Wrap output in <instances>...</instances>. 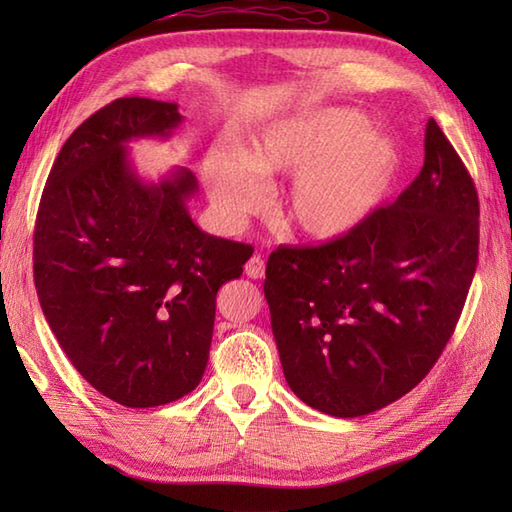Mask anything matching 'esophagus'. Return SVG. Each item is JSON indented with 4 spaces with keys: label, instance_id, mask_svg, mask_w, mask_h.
Returning <instances> with one entry per match:
<instances>
[{
    "label": "esophagus",
    "instance_id": "obj_1",
    "mask_svg": "<svg viewBox=\"0 0 512 512\" xmlns=\"http://www.w3.org/2000/svg\"><path fill=\"white\" fill-rule=\"evenodd\" d=\"M244 270H246V275H248L250 279H262L264 273H266L264 257H262V255H253V257H250L248 262H246Z\"/></svg>",
    "mask_w": 512,
    "mask_h": 512
}]
</instances>
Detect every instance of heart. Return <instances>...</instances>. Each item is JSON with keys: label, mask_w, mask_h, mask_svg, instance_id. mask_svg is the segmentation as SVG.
Segmentation results:
<instances>
[{"label": "heart", "mask_w": 512, "mask_h": 512, "mask_svg": "<svg viewBox=\"0 0 512 512\" xmlns=\"http://www.w3.org/2000/svg\"><path fill=\"white\" fill-rule=\"evenodd\" d=\"M400 169V149L383 129L347 107H321L266 125L239 160L211 154L204 176L215 209L242 220L262 204L257 178L292 173L281 195L286 222L314 242L354 233L374 215Z\"/></svg>", "instance_id": "b5f03b06"}]
</instances>
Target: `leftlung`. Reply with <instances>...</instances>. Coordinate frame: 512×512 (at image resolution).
Here are the masks:
<instances>
[{
  "label": "left lung",
  "mask_w": 512,
  "mask_h": 512,
  "mask_svg": "<svg viewBox=\"0 0 512 512\" xmlns=\"http://www.w3.org/2000/svg\"><path fill=\"white\" fill-rule=\"evenodd\" d=\"M480 250V200L458 151L429 118L424 165L354 233L279 246L264 295L290 389L334 418L402 398L436 365Z\"/></svg>",
  "instance_id": "8db88e82"
}]
</instances>
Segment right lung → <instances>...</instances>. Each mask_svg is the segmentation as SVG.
Listing matches in <instances>:
<instances>
[{"label": "right lung", "instance_id": "1", "mask_svg": "<svg viewBox=\"0 0 512 512\" xmlns=\"http://www.w3.org/2000/svg\"><path fill=\"white\" fill-rule=\"evenodd\" d=\"M180 123L176 103L125 96L101 107L61 147L35 224V286L50 330L76 372L132 409L200 385L217 290L253 255L195 226L189 169L160 182L134 171L127 143L169 138Z\"/></svg>", "mask_w": 512, "mask_h": 512}]
</instances>
